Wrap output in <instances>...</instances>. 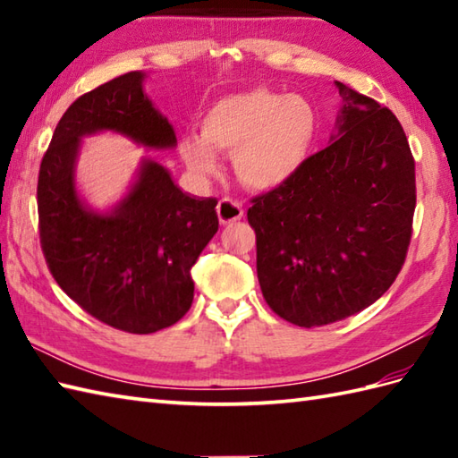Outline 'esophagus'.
Listing matches in <instances>:
<instances>
[{"label":"esophagus","mask_w":458,"mask_h":458,"mask_svg":"<svg viewBox=\"0 0 458 458\" xmlns=\"http://www.w3.org/2000/svg\"><path fill=\"white\" fill-rule=\"evenodd\" d=\"M218 220L224 226H228V224H234L238 220H242L244 216V208H242V202L238 200H232V199H222L218 202Z\"/></svg>","instance_id":"obj_1"}]
</instances>
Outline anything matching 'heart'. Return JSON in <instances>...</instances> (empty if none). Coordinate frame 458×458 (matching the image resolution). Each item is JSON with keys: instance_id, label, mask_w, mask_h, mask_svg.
Returning a JSON list of instances; mask_svg holds the SVG:
<instances>
[{"instance_id": "b5f03b06", "label": "heart", "mask_w": 458, "mask_h": 458, "mask_svg": "<svg viewBox=\"0 0 458 458\" xmlns=\"http://www.w3.org/2000/svg\"><path fill=\"white\" fill-rule=\"evenodd\" d=\"M313 102L297 94L251 89L208 106L200 133H184L179 155L199 177L220 171V153L232 155L238 179L254 191L284 187L305 167L318 141Z\"/></svg>"}]
</instances>
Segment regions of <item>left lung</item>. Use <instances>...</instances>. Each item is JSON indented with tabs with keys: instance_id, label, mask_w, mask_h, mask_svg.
Returning a JSON list of instances; mask_svg holds the SVG:
<instances>
[{
	"instance_id": "obj_1",
	"label": "left lung",
	"mask_w": 458,
	"mask_h": 458,
	"mask_svg": "<svg viewBox=\"0 0 458 458\" xmlns=\"http://www.w3.org/2000/svg\"><path fill=\"white\" fill-rule=\"evenodd\" d=\"M335 84L343 106L330 143L248 208L261 293L281 318L305 328L356 315L390 289L415 210V161L402 123Z\"/></svg>"
}]
</instances>
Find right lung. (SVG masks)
Here are the masks:
<instances>
[{
    "mask_svg": "<svg viewBox=\"0 0 458 458\" xmlns=\"http://www.w3.org/2000/svg\"><path fill=\"white\" fill-rule=\"evenodd\" d=\"M143 71L81 96L58 122L37 187L43 254L56 284L114 328L149 335L187 313L191 276L218 232L216 199L192 197L167 167L143 157L123 197L94 208L76 184L82 140L115 133L145 149H174L169 120L145 94Z\"/></svg>",
    "mask_w": 458,
    "mask_h": 458,
    "instance_id": "add662e5",
    "label": "right lung"
}]
</instances>
